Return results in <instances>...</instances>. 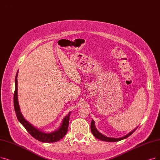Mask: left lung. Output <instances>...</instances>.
<instances>
[{
	"mask_svg": "<svg viewBox=\"0 0 160 160\" xmlns=\"http://www.w3.org/2000/svg\"><path fill=\"white\" fill-rule=\"evenodd\" d=\"M135 128V129H134L133 131H132L131 132H129L127 135L121 137V138H112V137H106L104 135H102V133H100L98 130L96 128V126H95V122L92 119V121H91V132L92 133V135L99 140H102V141H106V142H118V141H119V140H123L125 138H127V137H129L130 135H131L132 134L135 132L136 131V129H137Z\"/></svg>",
	"mask_w": 160,
	"mask_h": 160,
	"instance_id": "left-lung-1",
	"label": "left lung"
}]
</instances>
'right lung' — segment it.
Here are the masks:
<instances>
[{
    "instance_id": "right-lung-1",
    "label": "right lung",
    "mask_w": 160,
    "mask_h": 160,
    "mask_svg": "<svg viewBox=\"0 0 160 160\" xmlns=\"http://www.w3.org/2000/svg\"><path fill=\"white\" fill-rule=\"evenodd\" d=\"M18 71L17 72L15 78V92L14 94V106L15 112L18 121H20V123L25 127V129L28 131V132L30 135L35 139L39 140V141L47 143L55 142L58 141V140L62 139L66 135V133L68 132L69 117L72 112H69L67 116H65L64 118L63 119L62 124L59 128L53 132H46L36 128V127H35L33 125L31 124L29 121H28L24 118L21 112L18 98Z\"/></svg>"
}]
</instances>
